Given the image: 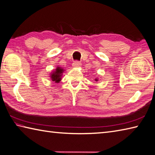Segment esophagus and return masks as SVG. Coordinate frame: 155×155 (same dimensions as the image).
Masks as SVG:
<instances>
[{
  "label": "esophagus",
  "mask_w": 155,
  "mask_h": 155,
  "mask_svg": "<svg viewBox=\"0 0 155 155\" xmlns=\"http://www.w3.org/2000/svg\"><path fill=\"white\" fill-rule=\"evenodd\" d=\"M81 66V62L78 61V60H76L73 63H72V66L73 67H79V66Z\"/></svg>",
  "instance_id": "34e87169"
}]
</instances>
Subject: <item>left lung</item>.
<instances>
[{
  "label": "left lung",
  "mask_w": 155,
  "mask_h": 155,
  "mask_svg": "<svg viewBox=\"0 0 155 155\" xmlns=\"http://www.w3.org/2000/svg\"><path fill=\"white\" fill-rule=\"evenodd\" d=\"M96 81H97V79H95Z\"/></svg>",
  "instance_id": "obj_1"
}]
</instances>
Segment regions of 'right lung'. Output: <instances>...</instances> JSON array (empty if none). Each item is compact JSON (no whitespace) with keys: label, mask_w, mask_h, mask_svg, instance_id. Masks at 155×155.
<instances>
[{"label":"right lung","mask_w":155,"mask_h":155,"mask_svg":"<svg viewBox=\"0 0 155 155\" xmlns=\"http://www.w3.org/2000/svg\"><path fill=\"white\" fill-rule=\"evenodd\" d=\"M62 72H64V70L62 68L57 67L56 71H54L51 75V81H55L56 83H58V82L61 80V76L62 75Z\"/></svg>","instance_id":"right-lung-1"}]
</instances>
